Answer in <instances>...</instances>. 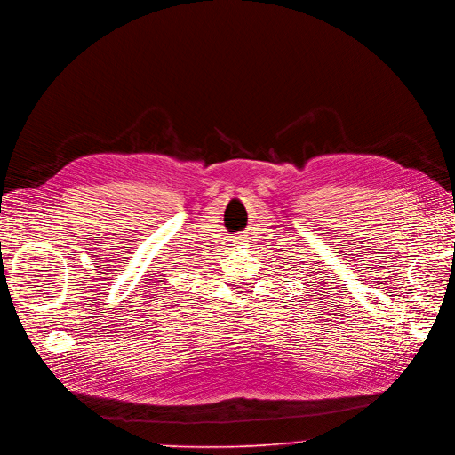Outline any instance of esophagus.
Instances as JSON below:
<instances>
[{
	"label": "esophagus",
	"instance_id": "obj_1",
	"mask_svg": "<svg viewBox=\"0 0 455 455\" xmlns=\"http://www.w3.org/2000/svg\"><path fill=\"white\" fill-rule=\"evenodd\" d=\"M245 240L242 238V235H235V238L232 240V245H242Z\"/></svg>",
	"mask_w": 455,
	"mask_h": 455
}]
</instances>
